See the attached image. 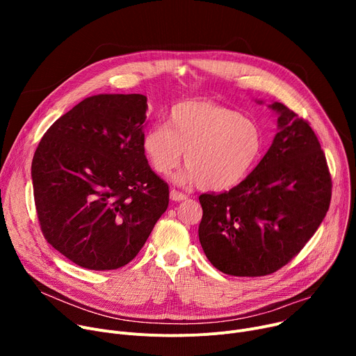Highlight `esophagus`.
<instances>
[{"label":"esophagus","mask_w":356,"mask_h":356,"mask_svg":"<svg viewBox=\"0 0 356 356\" xmlns=\"http://www.w3.org/2000/svg\"><path fill=\"white\" fill-rule=\"evenodd\" d=\"M170 199L175 200V202H181V200L188 199V196H186V195L181 193V192H179V191H176V189H172V191H170Z\"/></svg>","instance_id":"obj_1"}]
</instances>
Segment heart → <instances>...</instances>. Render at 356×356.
<instances>
[{"instance_id": "b5f03b06", "label": "heart", "mask_w": 356, "mask_h": 356, "mask_svg": "<svg viewBox=\"0 0 356 356\" xmlns=\"http://www.w3.org/2000/svg\"><path fill=\"white\" fill-rule=\"evenodd\" d=\"M143 149L153 170L170 175L184 153L181 180L222 192L238 186L257 165L264 149L258 122L211 101H183L168 112L167 125L149 127Z\"/></svg>"}]
</instances>
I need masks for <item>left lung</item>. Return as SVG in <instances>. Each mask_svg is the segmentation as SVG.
Wrapping results in <instances>:
<instances>
[{
	"label": "left lung",
	"instance_id": "obj_1",
	"mask_svg": "<svg viewBox=\"0 0 356 356\" xmlns=\"http://www.w3.org/2000/svg\"><path fill=\"white\" fill-rule=\"evenodd\" d=\"M268 152L229 192L203 193L199 241L211 264L236 277L275 273L303 250L332 197V179L309 122L282 102Z\"/></svg>",
	"mask_w": 356,
	"mask_h": 356
}]
</instances>
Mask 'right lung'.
Segmentation results:
<instances>
[{"mask_svg":"<svg viewBox=\"0 0 356 356\" xmlns=\"http://www.w3.org/2000/svg\"><path fill=\"white\" fill-rule=\"evenodd\" d=\"M145 111L140 93L89 97L54 121L35 149L40 229L82 268L127 266L168 207V184L143 149Z\"/></svg>","mask_w":356,"mask_h":356,"instance_id":"1","label":"right lung"}]
</instances>
